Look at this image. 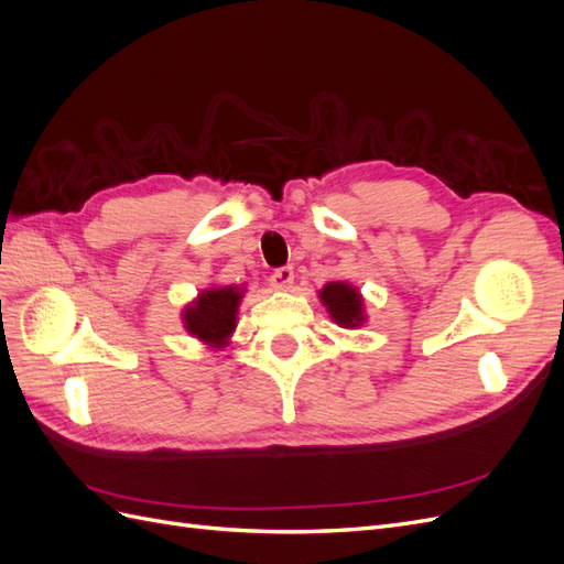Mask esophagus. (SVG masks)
Returning <instances> with one entry per match:
<instances>
[{"instance_id":"1","label":"esophagus","mask_w":564,"mask_h":564,"mask_svg":"<svg viewBox=\"0 0 564 564\" xmlns=\"http://www.w3.org/2000/svg\"><path fill=\"white\" fill-rule=\"evenodd\" d=\"M270 282H272V286L280 289V292H286V289H292V284H294V270L289 268V265L278 268V270L270 275Z\"/></svg>"}]
</instances>
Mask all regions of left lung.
<instances>
[{
    "label": "left lung",
    "mask_w": 564,
    "mask_h": 564,
    "mask_svg": "<svg viewBox=\"0 0 564 564\" xmlns=\"http://www.w3.org/2000/svg\"><path fill=\"white\" fill-rule=\"evenodd\" d=\"M317 296L338 327L357 329L367 322L365 299L360 289L352 286L350 282H327L319 289Z\"/></svg>",
    "instance_id": "1"
}]
</instances>
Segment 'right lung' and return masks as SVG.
<instances>
[{
    "instance_id": "add662e5",
    "label": "right lung",
    "mask_w": 564,
    "mask_h": 564,
    "mask_svg": "<svg viewBox=\"0 0 564 564\" xmlns=\"http://www.w3.org/2000/svg\"><path fill=\"white\" fill-rule=\"evenodd\" d=\"M245 292V284L207 286L183 305V329L212 350H224L237 327V311H240Z\"/></svg>"
}]
</instances>
